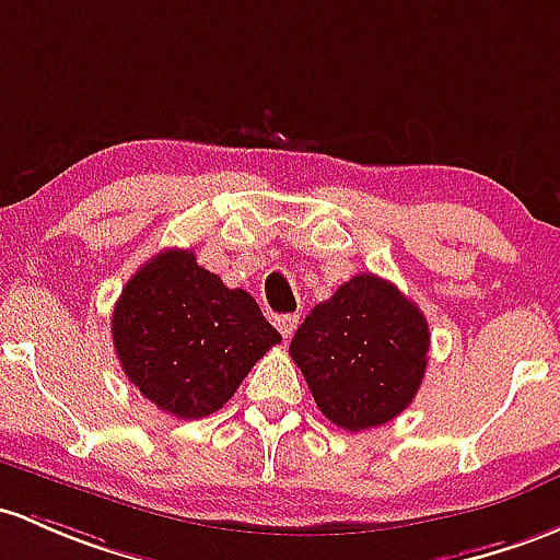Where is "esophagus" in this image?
Returning a JSON list of instances; mask_svg holds the SVG:
<instances>
[{
  "label": "esophagus",
  "mask_w": 560,
  "mask_h": 560,
  "mask_svg": "<svg viewBox=\"0 0 560 560\" xmlns=\"http://www.w3.org/2000/svg\"><path fill=\"white\" fill-rule=\"evenodd\" d=\"M296 326H299V315H282V317H278V328H280L282 339H291L293 330H296Z\"/></svg>",
  "instance_id": "obj_1"
}]
</instances>
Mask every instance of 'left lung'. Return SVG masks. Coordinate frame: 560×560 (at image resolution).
I'll return each instance as SVG.
<instances>
[{
    "instance_id": "left-lung-1",
    "label": "left lung",
    "mask_w": 560,
    "mask_h": 560,
    "mask_svg": "<svg viewBox=\"0 0 560 560\" xmlns=\"http://www.w3.org/2000/svg\"><path fill=\"white\" fill-rule=\"evenodd\" d=\"M288 352L326 419L360 432L389 422L413 400L430 328L393 282L354 275L304 317Z\"/></svg>"
}]
</instances>
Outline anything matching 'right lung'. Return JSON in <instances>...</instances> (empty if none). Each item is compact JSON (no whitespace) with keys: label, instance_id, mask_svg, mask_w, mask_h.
Here are the masks:
<instances>
[{"label":"right lung","instance_id":"right-lung-1","mask_svg":"<svg viewBox=\"0 0 560 560\" xmlns=\"http://www.w3.org/2000/svg\"><path fill=\"white\" fill-rule=\"evenodd\" d=\"M112 339L143 398L178 419H200L237 393L282 336L248 291L226 288L191 250L167 248L122 288Z\"/></svg>","mask_w":560,"mask_h":560}]
</instances>
